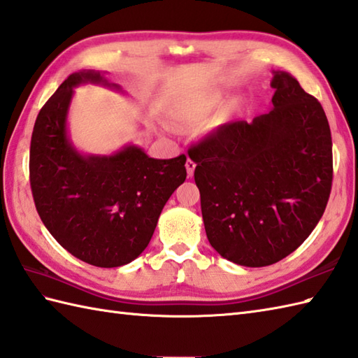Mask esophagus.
<instances>
[{
    "mask_svg": "<svg viewBox=\"0 0 358 358\" xmlns=\"http://www.w3.org/2000/svg\"><path fill=\"white\" fill-rule=\"evenodd\" d=\"M185 166H187V174H188V178H192V176H193V173H194V169H196V162H194V161H192V159H187V164H185Z\"/></svg>",
    "mask_w": 358,
    "mask_h": 358,
    "instance_id": "34e87169",
    "label": "esophagus"
}]
</instances>
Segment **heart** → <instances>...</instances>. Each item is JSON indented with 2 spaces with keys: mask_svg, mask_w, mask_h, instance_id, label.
Instances as JSON below:
<instances>
[{
  "mask_svg": "<svg viewBox=\"0 0 358 358\" xmlns=\"http://www.w3.org/2000/svg\"><path fill=\"white\" fill-rule=\"evenodd\" d=\"M220 96L216 93H205L188 99L174 110V117L185 124H197L208 117L213 110L219 106Z\"/></svg>",
  "mask_w": 358,
  "mask_h": 358,
  "instance_id": "b5f03b06",
  "label": "heart"
}]
</instances>
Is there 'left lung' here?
<instances>
[{"mask_svg":"<svg viewBox=\"0 0 358 358\" xmlns=\"http://www.w3.org/2000/svg\"><path fill=\"white\" fill-rule=\"evenodd\" d=\"M273 110L220 125L188 150L206 237L222 257L268 266L306 241L332 187L323 107L287 71H274Z\"/></svg>","mask_w":358,"mask_h":358,"instance_id":"obj_1","label":"left lung"}]
</instances>
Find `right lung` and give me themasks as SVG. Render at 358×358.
Segmentation results:
<instances>
[{"label": "right lung", "instance_id": "add662e5", "mask_svg": "<svg viewBox=\"0 0 358 358\" xmlns=\"http://www.w3.org/2000/svg\"><path fill=\"white\" fill-rule=\"evenodd\" d=\"M107 87L104 75H70L39 110L30 141V188L36 211L71 256L94 266L130 264L147 248L170 196L187 178L185 155L153 159L136 145L84 156L67 136L73 87Z\"/></svg>", "mask_w": 358, "mask_h": 358}]
</instances>
